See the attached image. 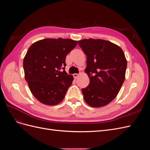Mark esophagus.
<instances>
[{"label":"esophagus","mask_w":150,"mask_h":150,"mask_svg":"<svg viewBox=\"0 0 150 150\" xmlns=\"http://www.w3.org/2000/svg\"><path fill=\"white\" fill-rule=\"evenodd\" d=\"M79 76V74H73V76H74V78H75V79H76L77 78H78V77Z\"/></svg>","instance_id":"esophagus-1"}]
</instances>
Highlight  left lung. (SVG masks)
<instances>
[{
  "label": "left lung",
  "instance_id": "1",
  "mask_svg": "<svg viewBox=\"0 0 150 150\" xmlns=\"http://www.w3.org/2000/svg\"><path fill=\"white\" fill-rule=\"evenodd\" d=\"M78 44L87 57L90 83L82 89L86 103L93 108L110 103L118 94L124 83L127 61L122 49L103 39H83Z\"/></svg>",
  "mask_w": 150,
  "mask_h": 150
}]
</instances>
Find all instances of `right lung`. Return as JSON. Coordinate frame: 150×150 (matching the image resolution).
<instances>
[{"label":"right lung","mask_w":150,"mask_h":150,"mask_svg":"<svg viewBox=\"0 0 150 150\" xmlns=\"http://www.w3.org/2000/svg\"><path fill=\"white\" fill-rule=\"evenodd\" d=\"M77 44L69 39L47 38L29 47L23 61L25 79L39 102L53 106L64 98L73 81L64 71L66 57Z\"/></svg>","instance_id":"add662e5"}]
</instances>
